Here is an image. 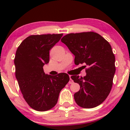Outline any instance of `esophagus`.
Wrapping results in <instances>:
<instances>
[{
  "label": "esophagus",
  "mask_w": 130,
  "mask_h": 130,
  "mask_svg": "<svg viewBox=\"0 0 130 130\" xmlns=\"http://www.w3.org/2000/svg\"><path fill=\"white\" fill-rule=\"evenodd\" d=\"M73 80H72V79H71V76H70V80H69V84H73Z\"/></svg>",
  "instance_id": "obj_1"
}]
</instances>
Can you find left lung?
<instances>
[{"instance_id":"1","label":"left lung","mask_w":130,"mask_h":130,"mask_svg":"<svg viewBox=\"0 0 130 130\" xmlns=\"http://www.w3.org/2000/svg\"><path fill=\"white\" fill-rule=\"evenodd\" d=\"M61 41L75 56V65L86 63L89 67L86 76H71L80 86V90L74 94L76 103L84 108L98 106L111 92L116 72L115 56L111 45L93 32L67 34Z\"/></svg>"}]
</instances>
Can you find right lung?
<instances>
[{"mask_svg": "<svg viewBox=\"0 0 130 130\" xmlns=\"http://www.w3.org/2000/svg\"><path fill=\"white\" fill-rule=\"evenodd\" d=\"M63 34L30 35L18 47L14 57L15 75L23 97L30 106L38 111L53 108L61 90L70 80L61 73L45 74L43 66L49 63L50 51Z\"/></svg>", "mask_w": 130, "mask_h": 130, "instance_id": "right-lung-1", "label": "right lung"}]
</instances>
